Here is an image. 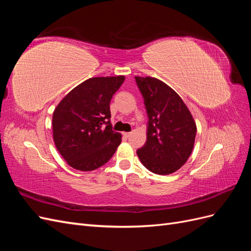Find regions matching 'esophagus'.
<instances>
[{
    "label": "esophagus",
    "mask_w": 251,
    "mask_h": 251,
    "mask_svg": "<svg viewBox=\"0 0 251 251\" xmlns=\"http://www.w3.org/2000/svg\"><path fill=\"white\" fill-rule=\"evenodd\" d=\"M123 135L125 136L126 138H127V137H130V136H131V133H128V132H125V133H123Z\"/></svg>",
    "instance_id": "esophagus-1"
}]
</instances>
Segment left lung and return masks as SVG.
Here are the masks:
<instances>
[{"instance_id":"1","label":"left lung","mask_w":251,"mask_h":251,"mask_svg":"<svg viewBox=\"0 0 251 251\" xmlns=\"http://www.w3.org/2000/svg\"><path fill=\"white\" fill-rule=\"evenodd\" d=\"M148 114L147 142L137 150L154 174L169 175L183 165L194 149L196 123L181 97L163 81L135 76Z\"/></svg>"}]
</instances>
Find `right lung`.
I'll return each instance as SVG.
<instances>
[{
    "label": "right lung",
    "instance_id": "obj_1",
    "mask_svg": "<svg viewBox=\"0 0 251 251\" xmlns=\"http://www.w3.org/2000/svg\"><path fill=\"white\" fill-rule=\"evenodd\" d=\"M125 76L93 77L70 91L53 112V139L73 169L100 168L115 154L121 135L112 130L110 102Z\"/></svg>",
    "mask_w": 251,
    "mask_h": 251
}]
</instances>
